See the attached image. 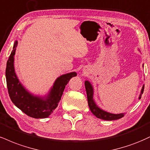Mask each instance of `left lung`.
I'll return each instance as SVG.
<instances>
[{
	"label": "left lung",
	"instance_id": "8db88e82",
	"mask_svg": "<svg viewBox=\"0 0 150 150\" xmlns=\"http://www.w3.org/2000/svg\"><path fill=\"white\" fill-rule=\"evenodd\" d=\"M143 66V65H142ZM84 85H85V89L86 91V95H87V100H88V105L90 110L91 112L95 115L97 118L101 119L103 120L107 121H112V120H116L122 118L124 116V113H120V114H114V113L109 112L104 110H103L100 107L97 105L96 103L95 102L94 99H93V94H94V90L93 87L91 82L88 80H85L84 82ZM144 91V85L142 86L140 93L139 95L138 99L141 98L142 94Z\"/></svg>",
	"mask_w": 150,
	"mask_h": 150
}]
</instances>
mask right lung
Returning a JSON list of instances; mask_svg holds the SVG:
<instances>
[{"instance_id": "1", "label": "right lung", "mask_w": 150, "mask_h": 150, "mask_svg": "<svg viewBox=\"0 0 150 150\" xmlns=\"http://www.w3.org/2000/svg\"><path fill=\"white\" fill-rule=\"evenodd\" d=\"M17 43L15 40L5 70L9 96L12 103L28 116L35 119L47 118L57 108L66 84L72 77L77 76V73L71 72L58 77L45 95L34 94L23 85L16 74L14 55Z\"/></svg>"}]
</instances>
